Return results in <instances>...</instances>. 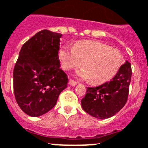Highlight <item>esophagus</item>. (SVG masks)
<instances>
[{
    "instance_id": "1",
    "label": "esophagus",
    "mask_w": 148,
    "mask_h": 148,
    "mask_svg": "<svg viewBox=\"0 0 148 148\" xmlns=\"http://www.w3.org/2000/svg\"><path fill=\"white\" fill-rule=\"evenodd\" d=\"M77 84V82H75V81H74V80L71 79L70 81H69V85H71V86H75Z\"/></svg>"
}]
</instances>
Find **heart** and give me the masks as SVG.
<instances>
[{
	"label": "heart",
	"instance_id": "b5f03b06",
	"mask_svg": "<svg viewBox=\"0 0 148 148\" xmlns=\"http://www.w3.org/2000/svg\"><path fill=\"white\" fill-rule=\"evenodd\" d=\"M63 70L70 71L82 64L84 69L77 72V76L90 79L95 85L112 79L121 67L123 57L119 49L95 40H81L74 48L62 46L58 52Z\"/></svg>",
	"mask_w": 148,
	"mask_h": 148
}]
</instances>
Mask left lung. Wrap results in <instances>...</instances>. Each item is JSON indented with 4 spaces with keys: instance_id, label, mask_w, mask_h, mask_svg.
<instances>
[{
    "instance_id": "left-lung-1",
    "label": "left lung",
    "mask_w": 148,
    "mask_h": 148,
    "mask_svg": "<svg viewBox=\"0 0 148 148\" xmlns=\"http://www.w3.org/2000/svg\"><path fill=\"white\" fill-rule=\"evenodd\" d=\"M132 76L131 63L126 61L110 82L87 88L82 107L86 113L99 119L112 117L127 102Z\"/></svg>"
}]
</instances>
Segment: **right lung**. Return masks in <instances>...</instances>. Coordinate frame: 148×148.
<instances>
[{"mask_svg": "<svg viewBox=\"0 0 148 148\" xmlns=\"http://www.w3.org/2000/svg\"><path fill=\"white\" fill-rule=\"evenodd\" d=\"M61 34L43 29L22 46L13 71L16 102L31 117L47 113L56 104L68 77L60 68Z\"/></svg>", "mask_w": 148, "mask_h": 148, "instance_id": "right-lung-1", "label": "right lung"}]
</instances>
